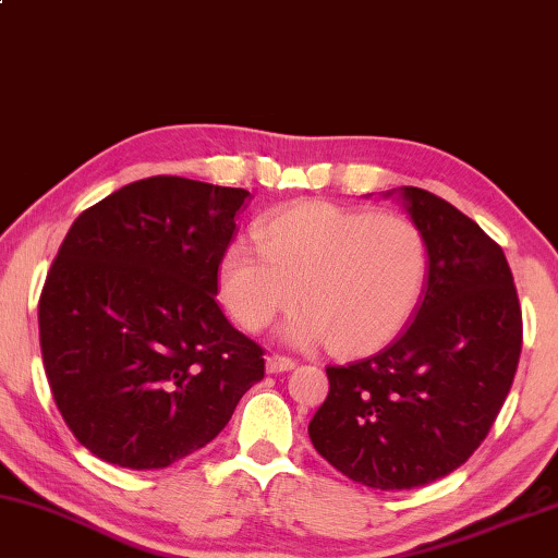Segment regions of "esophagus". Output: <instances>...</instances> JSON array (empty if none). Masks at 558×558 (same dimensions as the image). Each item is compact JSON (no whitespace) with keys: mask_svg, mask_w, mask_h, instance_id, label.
Segmentation results:
<instances>
[{"mask_svg":"<svg viewBox=\"0 0 558 558\" xmlns=\"http://www.w3.org/2000/svg\"><path fill=\"white\" fill-rule=\"evenodd\" d=\"M296 366L294 359L281 356V354H269L267 356V372L269 374H281V372H291Z\"/></svg>","mask_w":558,"mask_h":558,"instance_id":"34e87169","label":"esophagus"}]
</instances>
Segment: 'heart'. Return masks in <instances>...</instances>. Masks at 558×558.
<instances>
[{
    "label": "heart",
    "mask_w": 558,
    "mask_h": 558,
    "mask_svg": "<svg viewBox=\"0 0 558 558\" xmlns=\"http://www.w3.org/2000/svg\"><path fill=\"white\" fill-rule=\"evenodd\" d=\"M264 255L234 244L221 259V294L246 331H262L299 302L284 337L364 356L391 341L424 291V234L401 214L299 202L256 227Z\"/></svg>",
    "instance_id": "heart-1"
}]
</instances>
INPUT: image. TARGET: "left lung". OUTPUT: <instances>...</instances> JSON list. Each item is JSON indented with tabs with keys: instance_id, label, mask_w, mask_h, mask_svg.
<instances>
[{
	"instance_id": "8db88e82",
	"label": "left lung",
	"mask_w": 558,
	"mask_h": 558,
	"mask_svg": "<svg viewBox=\"0 0 558 558\" xmlns=\"http://www.w3.org/2000/svg\"><path fill=\"white\" fill-rule=\"evenodd\" d=\"M424 234L426 284L379 354L327 366L329 397L308 439L329 464L381 492L451 474L486 439L521 354V306L501 246L439 196L399 186Z\"/></svg>"
}]
</instances>
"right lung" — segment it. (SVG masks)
Wrapping results in <instances>:
<instances>
[{"label": "right lung", "mask_w": 558, "mask_h": 558, "mask_svg": "<svg viewBox=\"0 0 558 558\" xmlns=\"http://www.w3.org/2000/svg\"><path fill=\"white\" fill-rule=\"evenodd\" d=\"M252 196L184 177L126 184L66 231L39 296V344L66 426L94 457L165 469L229 424L264 351L217 304Z\"/></svg>", "instance_id": "add662e5"}]
</instances>
